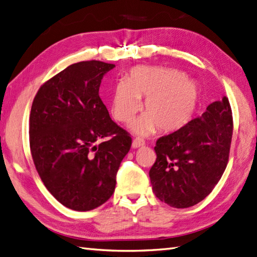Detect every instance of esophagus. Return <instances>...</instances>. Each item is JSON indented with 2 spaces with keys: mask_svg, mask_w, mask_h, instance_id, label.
I'll list each match as a JSON object with an SVG mask.
<instances>
[{
  "mask_svg": "<svg viewBox=\"0 0 257 257\" xmlns=\"http://www.w3.org/2000/svg\"><path fill=\"white\" fill-rule=\"evenodd\" d=\"M145 145V142H144V139L143 138H135L134 139V142H133V148H139V147H142V146H144Z\"/></svg>",
  "mask_w": 257,
  "mask_h": 257,
  "instance_id": "34e87169",
  "label": "esophagus"
}]
</instances>
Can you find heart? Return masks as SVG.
Returning a JSON list of instances; mask_svg holds the SVG:
<instances>
[{"label":"heart","mask_w":257,"mask_h":257,"mask_svg":"<svg viewBox=\"0 0 257 257\" xmlns=\"http://www.w3.org/2000/svg\"><path fill=\"white\" fill-rule=\"evenodd\" d=\"M199 97L197 84L176 69L135 67L125 81L115 85L111 99V111L120 122H128L142 107L145 113L130 124L138 135L159 130L172 132L187 123L196 109Z\"/></svg>","instance_id":"b5f03b06"}]
</instances>
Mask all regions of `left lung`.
I'll list each match as a JSON object with an SVG mask.
<instances>
[{
    "label": "left lung",
    "mask_w": 257,
    "mask_h": 257,
    "mask_svg": "<svg viewBox=\"0 0 257 257\" xmlns=\"http://www.w3.org/2000/svg\"><path fill=\"white\" fill-rule=\"evenodd\" d=\"M232 135V109L224 97L210 103L202 117L160 137L149 170L156 197L175 208L190 207L207 197L227 166Z\"/></svg>",
    "instance_id": "obj_1"
}]
</instances>
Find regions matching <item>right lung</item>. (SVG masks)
<instances>
[{
  "label": "right lung",
  "mask_w": 257,
  "mask_h": 257,
  "mask_svg": "<svg viewBox=\"0 0 257 257\" xmlns=\"http://www.w3.org/2000/svg\"><path fill=\"white\" fill-rule=\"evenodd\" d=\"M113 68L95 60L69 65L41 85L30 113V148L40 178L58 202L78 212L111 197L132 147L130 135L99 97L103 75Z\"/></svg>",
  "instance_id": "obj_1"
}]
</instances>
